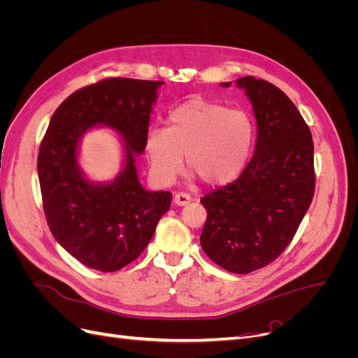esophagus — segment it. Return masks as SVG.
Segmentation results:
<instances>
[{
  "instance_id": "esophagus-1",
  "label": "esophagus",
  "mask_w": 358,
  "mask_h": 358,
  "mask_svg": "<svg viewBox=\"0 0 358 358\" xmlns=\"http://www.w3.org/2000/svg\"><path fill=\"white\" fill-rule=\"evenodd\" d=\"M191 199L192 197L187 192H178V194H175V197H173V201H175L178 206H185L191 201Z\"/></svg>"
}]
</instances>
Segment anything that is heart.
Returning a JSON list of instances; mask_svg holds the SVG:
<instances>
[{
  "instance_id": "1",
  "label": "heart",
  "mask_w": 358,
  "mask_h": 358,
  "mask_svg": "<svg viewBox=\"0 0 358 358\" xmlns=\"http://www.w3.org/2000/svg\"><path fill=\"white\" fill-rule=\"evenodd\" d=\"M254 122L242 109L194 99L173 109L167 128H150L146 154L150 175L169 185L187 164L206 185H225L239 176L251 154Z\"/></svg>"
}]
</instances>
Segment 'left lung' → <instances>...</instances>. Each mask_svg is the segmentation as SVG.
<instances>
[{"label":"left lung","mask_w":358,"mask_h":358,"mask_svg":"<svg viewBox=\"0 0 358 358\" xmlns=\"http://www.w3.org/2000/svg\"><path fill=\"white\" fill-rule=\"evenodd\" d=\"M237 86L252 101L255 152L233 183L200 200L208 210L200 243L213 263L245 275L275 262L291 243L315 192V169L310 129L294 103L252 76Z\"/></svg>","instance_id":"8db88e82"}]
</instances>
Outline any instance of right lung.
I'll list each match as a JSON object with an SVG mask.
<instances>
[{
	"label": "right lung",
	"instance_id": "1",
	"mask_svg": "<svg viewBox=\"0 0 358 358\" xmlns=\"http://www.w3.org/2000/svg\"><path fill=\"white\" fill-rule=\"evenodd\" d=\"M161 80L109 78L85 86L52 115L38 149L37 170L43 209L53 237L85 266L116 272L145 251L157 224L171 204V192L140 185L134 152L146 148L149 115ZM96 123L124 137L126 167L110 184L86 181L78 170L77 146Z\"/></svg>",
	"mask_w": 358,
	"mask_h": 358
}]
</instances>
